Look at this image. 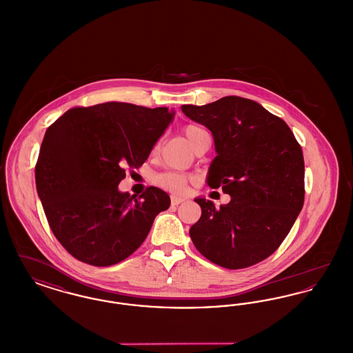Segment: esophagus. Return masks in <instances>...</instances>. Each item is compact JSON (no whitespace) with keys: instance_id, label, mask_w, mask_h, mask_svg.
<instances>
[{"instance_id":"esophagus-1","label":"esophagus","mask_w":353,"mask_h":353,"mask_svg":"<svg viewBox=\"0 0 353 353\" xmlns=\"http://www.w3.org/2000/svg\"><path fill=\"white\" fill-rule=\"evenodd\" d=\"M170 201H172V205H179V203L184 202L185 199H183V197H177V196H170Z\"/></svg>"}]
</instances>
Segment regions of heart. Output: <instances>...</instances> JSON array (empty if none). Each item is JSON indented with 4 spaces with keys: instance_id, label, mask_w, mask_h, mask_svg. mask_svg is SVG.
Segmentation results:
<instances>
[{
    "instance_id": "b5f03b06",
    "label": "heart",
    "mask_w": 353,
    "mask_h": 353,
    "mask_svg": "<svg viewBox=\"0 0 353 353\" xmlns=\"http://www.w3.org/2000/svg\"><path fill=\"white\" fill-rule=\"evenodd\" d=\"M184 134L186 139H188V141H189V144L193 148L194 144L197 143V140L200 139V136L205 134V131L199 125L189 124V125L185 127ZM193 180H194V177L192 174H186V173H181V172H173V170L159 173L154 177L156 184L159 185L160 188L168 190L170 193H174V194H184L186 189H188V185L190 184Z\"/></svg>"
}]
</instances>
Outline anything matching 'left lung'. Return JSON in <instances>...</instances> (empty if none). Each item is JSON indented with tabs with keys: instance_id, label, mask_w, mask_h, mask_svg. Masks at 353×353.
Wrapping results in <instances>:
<instances>
[{
	"instance_id": "obj_1",
	"label": "left lung",
	"mask_w": 353,
	"mask_h": 353,
	"mask_svg": "<svg viewBox=\"0 0 353 353\" xmlns=\"http://www.w3.org/2000/svg\"><path fill=\"white\" fill-rule=\"evenodd\" d=\"M181 110L210 130L217 156L206 183L232 197L219 208L194 200L202 210L189 230L196 249L225 269L259 263L281 246L302 210V147L285 120L250 99L225 97Z\"/></svg>"
}]
</instances>
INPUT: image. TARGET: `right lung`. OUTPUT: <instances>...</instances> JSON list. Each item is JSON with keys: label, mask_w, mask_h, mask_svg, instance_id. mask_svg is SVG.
Segmentation results:
<instances>
[{"label": "right lung", "mask_w": 353, "mask_h": 353, "mask_svg": "<svg viewBox=\"0 0 353 353\" xmlns=\"http://www.w3.org/2000/svg\"><path fill=\"white\" fill-rule=\"evenodd\" d=\"M174 112L108 101L74 107L48 128L35 185L51 232L78 261L105 268L136 252L168 194L148 186L136 199L119 192L125 169L139 168Z\"/></svg>", "instance_id": "1"}]
</instances>
